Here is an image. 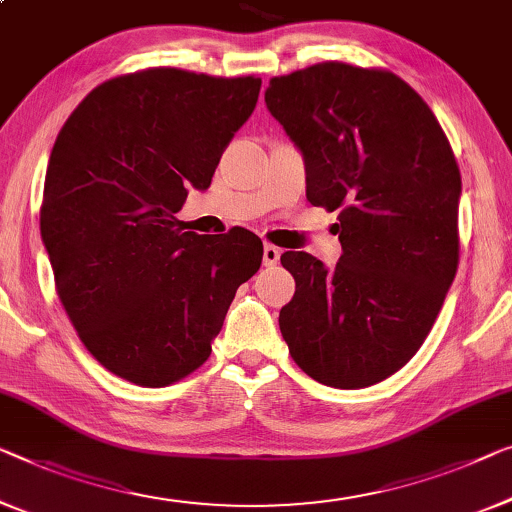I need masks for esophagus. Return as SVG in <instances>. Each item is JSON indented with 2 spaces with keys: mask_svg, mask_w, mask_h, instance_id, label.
I'll list each match as a JSON object with an SVG mask.
<instances>
[{
  "mask_svg": "<svg viewBox=\"0 0 512 512\" xmlns=\"http://www.w3.org/2000/svg\"><path fill=\"white\" fill-rule=\"evenodd\" d=\"M280 262V248L264 243V266H276Z\"/></svg>",
  "mask_w": 512,
  "mask_h": 512,
  "instance_id": "esophagus-1",
  "label": "esophagus"
}]
</instances>
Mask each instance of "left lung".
Instances as JSON below:
<instances>
[{"instance_id": "obj_1", "label": "left lung", "mask_w": 512, "mask_h": 512, "mask_svg": "<svg viewBox=\"0 0 512 512\" xmlns=\"http://www.w3.org/2000/svg\"><path fill=\"white\" fill-rule=\"evenodd\" d=\"M266 108L305 158V197L338 211L342 255L280 262L296 292L280 333L319 384L365 388L398 372L437 319L460 262L462 179L437 117L391 71L324 61L271 78Z\"/></svg>"}]
</instances>
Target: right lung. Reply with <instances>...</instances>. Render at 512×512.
<instances>
[{
  "mask_svg": "<svg viewBox=\"0 0 512 512\" xmlns=\"http://www.w3.org/2000/svg\"><path fill=\"white\" fill-rule=\"evenodd\" d=\"M259 87L147 68L91 89L57 135L41 204L57 296L89 354L131 384L163 388L200 368L262 264L250 230L200 236L174 218L190 186H211Z\"/></svg>",
  "mask_w": 512,
  "mask_h": 512,
  "instance_id": "right-lung-1",
  "label": "right lung"
}]
</instances>
